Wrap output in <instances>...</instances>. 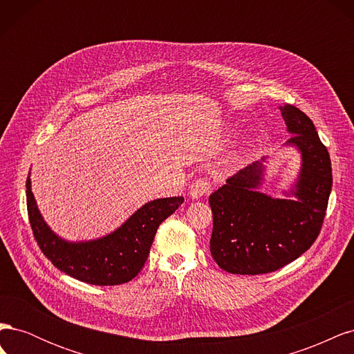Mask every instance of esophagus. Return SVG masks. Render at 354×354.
<instances>
[{"instance_id":"34e87169","label":"esophagus","mask_w":354,"mask_h":354,"mask_svg":"<svg viewBox=\"0 0 354 354\" xmlns=\"http://www.w3.org/2000/svg\"><path fill=\"white\" fill-rule=\"evenodd\" d=\"M209 192H211V183L203 178L195 180L194 183L189 186V196L192 199H199L202 196H207Z\"/></svg>"}]
</instances>
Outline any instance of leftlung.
<instances>
[{"label": "left lung", "instance_id": "1", "mask_svg": "<svg viewBox=\"0 0 354 354\" xmlns=\"http://www.w3.org/2000/svg\"><path fill=\"white\" fill-rule=\"evenodd\" d=\"M283 147L298 152L299 169L283 198L261 192L269 158L241 169L209 196L212 259L233 274L274 272L306 252L322 227L332 187L329 153L315 124L295 106H281Z\"/></svg>", "mask_w": 354, "mask_h": 354}]
</instances>
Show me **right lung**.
Segmentation results:
<instances>
[{"label": "right lung", "instance_id": "1", "mask_svg": "<svg viewBox=\"0 0 354 354\" xmlns=\"http://www.w3.org/2000/svg\"><path fill=\"white\" fill-rule=\"evenodd\" d=\"M183 196L146 202L120 227L90 241H68L53 230L38 209L32 194L30 171L26 180L29 221L41 251L63 273L90 285H121L143 269L155 233L183 203Z\"/></svg>", "mask_w": 354, "mask_h": 354}]
</instances>
